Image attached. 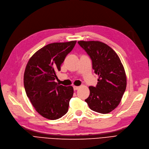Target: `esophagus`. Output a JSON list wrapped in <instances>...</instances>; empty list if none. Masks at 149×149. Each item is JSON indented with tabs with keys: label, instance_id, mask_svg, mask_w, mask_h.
Masks as SVG:
<instances>
[{
	"label": "esophagus",
	"instance_id": "34e87169",
	"mask_svg": "<svg viewBox=\"0 0 149 149\" xmlns=\"http://www.w3.org/2000/svg\"><path fill=\"white\" fill-rule=\"evenodd\" d=\"M73 88H74V90H77L80 87H79V86H74Z\"/></svg>",
	"mask_w": 149,
	"mask_h": 149
}]
</instances>
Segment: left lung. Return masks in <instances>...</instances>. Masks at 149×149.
<instances>
[{"label": "left lung", "mask_w": 149, "mask_h": 149, "mask_svg": "<svg viewBox=\"0 0 149 149\" xmlns=\"http://www.w3.org/2000/svg\"><path fill=\"white\" fill-rule=\"evenodd\" d=\"M88 54L92 68L98 75L96 86H89L90 96L85 100L92 111L108 113L116 108L126 87V77L122 63L113 49L99 41H79Z\"/></svg>", "instance_id": "left-lung-1"}]
</instances>
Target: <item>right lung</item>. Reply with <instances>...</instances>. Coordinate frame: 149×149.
I'll list each match as a JSON object with an SVG mask.
<instances>
[{
  "label": "right lung",
  "mask_w": 149,
  "mask_h": 149,
  "mask_svg": "<svg viewBox=\"0 0 149 149\" xmlns=\"http://www.w3.org/2000/svg\"><path fill=\"white\" fill-rule=\"evenodd\" d=\"M76 42L49 43L33 54L27 64L24 74L27 96L36 111L47 119H58L68 111L73 87L58 85L54 80Z\"/></svg>",
  "instance_id": "add662e5"
}]
</instances>
